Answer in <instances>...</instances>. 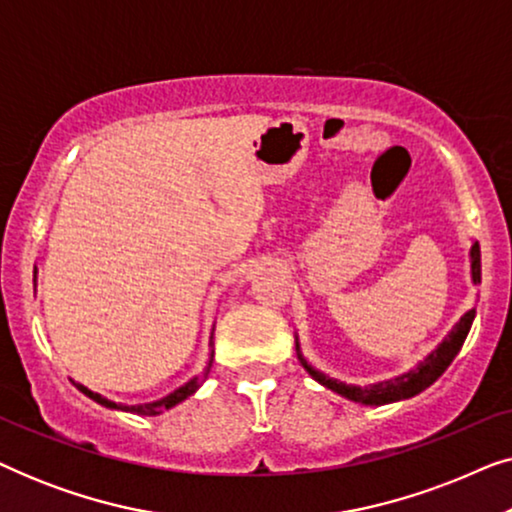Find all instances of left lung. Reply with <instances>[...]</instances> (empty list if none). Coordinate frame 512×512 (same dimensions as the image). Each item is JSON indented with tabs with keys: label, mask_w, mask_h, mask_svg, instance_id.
Masks as SVG:
<instances>
[{
	"label": "left lung",
	"mask_w": 512,
	"mask_h": 512,
	"mask_svg": "<svg viewBox=\"0 0 512 512\" xmlns=\"http://www.w3.org/2000/svg\"><path fill=\"white\" fill-rule=\"evenodd\" d=\"M468 263H471V282L480 284V244L473 242L471 249H468ZM475 319V307L464 312L459 317L457 324H454L443 340L438 342L436 349H431L429 354L424 356V361H419L415 368H410L408 373L391 377V380L373 382V384H347L342 380H335V377H328L321 373L319 368H314L310 361L303 356V349H300L298 335H296V354L300 366H303L307 373H310L312 380H317L321 387L335 391L347 401L361 403V405H387L396 401H405V398H412L422 394L426 387H431L433 382L438 380L440 375L445 373L447 366L454 361V356L459 354L461 345H464L468 331H471V324Z\"/></svg>",
	"instance_id": "left-lung-1"
}]
</instances>
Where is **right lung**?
Wrapping results in <instances>:
<instances>
[{
    "label": "right lung",
    "instance_id": "add662e5",
    "mask_svg": "<svg viewBox=\"0 0 512 512\" xmlns=\"http://www.w3.org/2000/svg\"><path fill=\"white\" fill-rule=\"evenodd\" d=\"M37 275H39V270H37V265H34V291H37ZM212 361H214V324H212V331H209V356H207V366H205V370H202L200 375H195L193 380H188L186 384H181V387L170 391V394H167V396L158 398V401L137 403V405L116 403V401H109L107 396H102V394H97V391L88 389L86 384H79V382H74V380H72V384H74L76 389L81 391V394H86L88 398H93L95 403L104 405V408H109V410H123V412H132V415H146V417H151V415H163L165 410H170V408H174V405H177V403L186 401L188 396H193L195 391H198V389L202 387V382L207 380L209 368H212Z\"/></svg>",
    "mask_w": 512,
    "mask_h": 512
}]
</instances>
